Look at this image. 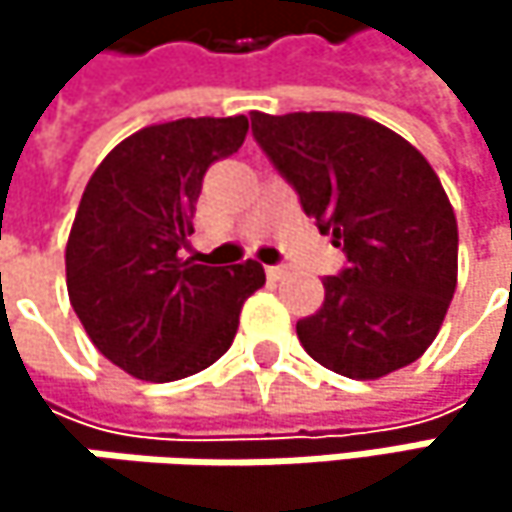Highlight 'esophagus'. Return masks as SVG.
<instances>
[{
	"label": "esophagus",
	"mask_w": 512,
	"mask_h": 512,
	"mask_svg": "<svg viewBox=\"0 0 512 512\" xmlns=\"http://www.w3.org/2000/svg\"><path fill=\"white\" fill-rule=\"evenodd\" d=\"M284 272H287V266H266V278H269V281H278Z\"/></svg>",
	"instance_id": "esophagus-1"
}]
</instances>
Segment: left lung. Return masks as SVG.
I'll list each match as a JSON object with an SVG mask.
<instances>
[{
    "label": "left lung",
    "instance_id": "8db88e82",
    "mask_svg": "<svg viewBox=\"0 0 512 512\" xmlns=\"http://www.w3.org/2000/svg\"><path fill=\"white\" fill-rule=\"evenodd\" d=\"M252 136L296 189L305 216L344 249L299 344L350 379H379L424 356L457 290V216L406 139L350 112H252Z\"/></svg>",
    "mask_w": 512,
    "mask_h": 512
}]
</instances>
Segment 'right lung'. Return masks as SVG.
<instances>
[{
	"label": "right lung",
	"mask_w": 512,
	"mask_h": 512,
	"mask_svg": "<svg viewBox=\"0 0 512 512\" xmlns=\"http://www.w3.org/2000/svg\"><path fill=\"white\" fill-rule=\"evenodd\" d=\"M249 118H180L124 139L91 174L64 252L67 293L94 347L136 379L174 382L234 344L255 260L180 257L207 168L240 151Z\"/></svg>",
	"instance_id": "1"
}]
</instances>
